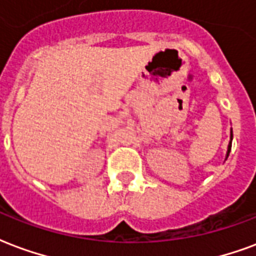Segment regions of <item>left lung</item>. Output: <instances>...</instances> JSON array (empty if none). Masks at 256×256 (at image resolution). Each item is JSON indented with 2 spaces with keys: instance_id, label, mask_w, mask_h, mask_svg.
<instances>
[{
  "instance_id": "left-lung-1",
  "label": "left lung",
  "mask_w": 256,
  "mask_h": 256,
  "mask_svg": "<svg viewBox=\"0 0 256 256\" xmlns=\"http://www.w3.org/2000/svg\"><path fill=\"white\" fill-rule=\"evenodd\" d=\"M231 145H232V132H231V141H230V145H228V152H227V157H228V154H230V152H231Z\"/></svg>"
}]
</instances>
